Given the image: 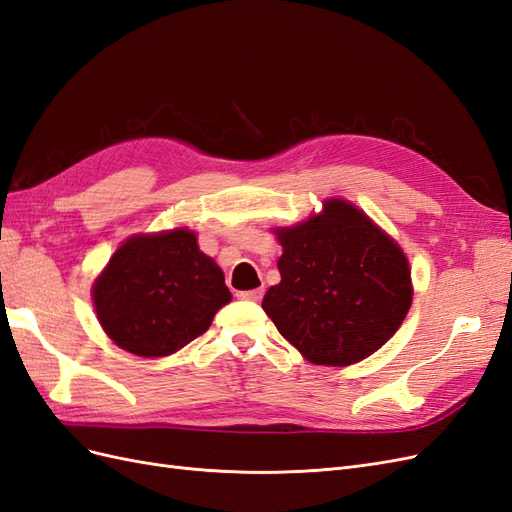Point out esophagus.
Wrapping results in <instances>:
<instances>
[{
  "instance_id": "obj_1",
  "label": "esophagus",
  "mask_w": 512,
  "mask_h": 512,
  "mask_svg": "<svg viewBox=\"0 0 512 512\" xmlns=\"http://www.w3.org/2000/svg\"><path fill=\"white\" fill-rule=\"evenodd\" d=\"M262 294H265V290L256 288V290H241V292H237V297L243 301H260Z\"/></svg>"
}]
</instances>
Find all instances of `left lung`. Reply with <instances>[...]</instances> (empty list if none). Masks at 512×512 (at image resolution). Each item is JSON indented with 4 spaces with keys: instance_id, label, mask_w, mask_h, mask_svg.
I'll use <instances>...</instances> for the list:
<instances>
[{
    "instance_id": "obj_1",
    "label": "left lung",
    "mask_w": 512,
    "mask_h": 512,
    "mask_svg": "<svg viewBox=\"0 0 512 512\" xmlns=\"http://www.w3.org/2000/svg\"><path fill=\"white\" fill-rule=\"evenodd\" d=\"M273 232L282 282L262 309L309 363L346 367L389 342L412 305L410 265L395 239L342 198Z\"/></svg>"
}]
</instances>
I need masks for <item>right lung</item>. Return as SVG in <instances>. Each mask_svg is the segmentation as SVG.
Returning a JSON list of instances; mask_svg holds the SVG:
<instances>
[{"mask_svg":"<svg viewBox=\"0 0 512 512\" xmlns=\"http://www.w3.org/2000/svg\"><path fill=\"white\" fill-rule=\"evenodd\" d=\"M113 342L136 356H168L203 335L232 294L215 260L188 228L134 235L119 245L91 288Z\"/></svg>","mask_w":512,"mask_h":512,"instance_id":"1","label":"right lung"}]
</instances>
